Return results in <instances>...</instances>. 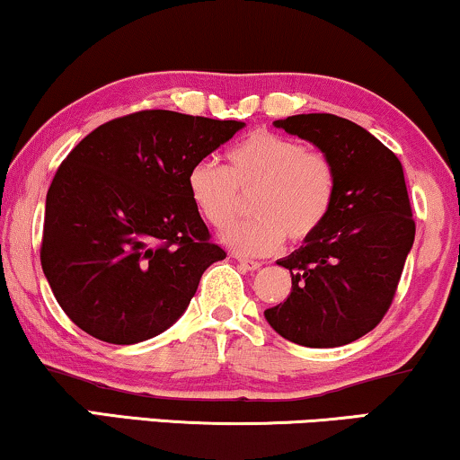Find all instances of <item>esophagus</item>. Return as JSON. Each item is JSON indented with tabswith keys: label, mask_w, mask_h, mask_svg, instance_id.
Masks as SVG:
<instances>
[{
	"label": "esophagus",
	"mask_w": 460,
	"mask_h": 460,
	"mask_svg": "<svg viewBox=\"0 0 460 460\" xmlns=\"http://www.w3.org/2000/svg\"><path fill=\"white\" fill-rule=\"evenodd\" d=\"M238 266H241L243 270H249V272H253V270H260V268H261L260 261H253V260H244V258L238 260Z\"/></svg>",
	"instance_id": "obj_1"
}]
</instances>
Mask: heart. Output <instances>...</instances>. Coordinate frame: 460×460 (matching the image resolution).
Wrapping results in <instances>:
<instances>
[{
  "label": "heart",
  "instance_id": "b5f03b06",
  "mask_svg": "<svg viewBox=\"0 0 460 460\" xmlns=\"http://www.w3.org/2000/svg\"><path fill=\"white\" fill-rule=\"evenodd\" d=\"M199 213L213 228H226L252 196L253 219L224 232V243L241 255H268L289 241H306L330 216L336 171L330 158L304 143L266 130L249 135L228 152V169L200 160L188 175Z\"/></svg>",
  "mask_w": 460,
  "mask_h": 460
}]
</instances>
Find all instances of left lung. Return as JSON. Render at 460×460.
<instances>
[{
    "instance_id": "left-lung-1",
    "label": "left lung",
    "mask_w": 460,
    "mask_h": 460,
    "mask_svg": "<svg viewBox=\"0 0 460 460\" xmlns=\"http://www.w3.org/2000/svg\"><path fill=\"white\" fill-rule=\"evenodd\" d=\"M274 127L330 158L336 196L323 226L277 261L291 274V294L264 317L289 342L342 347L385 317L414 244L403 166L372 133L333 113H297Z\"/></svg>"
}]
</instances>
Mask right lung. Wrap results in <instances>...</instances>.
<instances>
[{
	"mask_svg": "<svg viewBox=\"0 0 460 460\" xmlns=\"http://www.w3.org/2000/svg\"><path fill=\"white\" fill-rule=\"evenodd\" d=\"M243 127L147 110L101 124L69 152L46 194L41 268L80 330L137 344L186 313L202 272L226 258L188 175Z\"/></svg>",
	"mask_w": 460,
	"mask_h": 460,
	"instance_id": "right-lung-1",
	"label": "right lung"
}]
</instances>
